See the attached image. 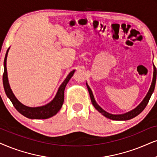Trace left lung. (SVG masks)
Listing matches in <instances>:
<instances>
[{"mask_svg":"<svg viewBox=\"0 0 157 157\" xmlns=\"http://www.w3.org/2000/svg\"><path fill=\"white\" fill-rule=\"evenodd\" d=\"M156 70L155 69V67H154V75H153V80H152V82H151V85L149 90L145 98H144V100L142 101V102L138 105L136 108H135L134 109H132L130 112H128L127 113H124V114H110V113H108L106 111H104L103 109L99 105L97 104L96 100H95L94 96H93L92 90L90 88V87L88 86V84L86 83L87 85V88L88 89V92L89 94H90V100L91 102L93 105V106L96 108V110H98L99 112L101 113V114L104 115V116L106 117V118L110 119V120H130V119L134 118L135 117L138 116L140 113H141L146 106H147L148 101H149V99L151 96L153 92H154V88H155V84H156Z\"/></svg>","mask_w":157,"mask_h":157,"instance_id":"8db88e82","label":"left lung"}]
</instances>
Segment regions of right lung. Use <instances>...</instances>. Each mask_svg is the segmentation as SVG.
Here are the masks:
<instances>
[{
  "instance_id": "add662e5",
  "label": "right lung",
  "mask_w": 157,
  "mask_h": 157,
  "mask_svg": "<svg viewBox=\"0 0 157 157\" xmlns=\"http://www.w3.org/2000/svg\"><path fill=\"white\" fill-rule=\"evenodd\" d=\"M9 50V48L8 49L6 53L4 63H3V64H4V72H3V83L6 94L13 104L16 109L20 114L29 119H38V120L39 119H48L56 114L61 109L63 103H64L65 87H66L67 84L71 79V77L74 75L75 71V69L67 75L66 79H65L64 82L61 83L60 87L59 88V90L57 91L54 98L50 103L45 104V106L38 107L27 106L18 101V99L16 98L11 88H10L6 69V59Z\"/></svg>"
}]
</instances>
